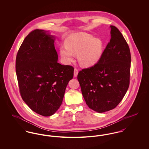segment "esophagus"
<instances>
[{
	"mask_svg": "<svg viewBox=\"0 0 149 149\" xmlns=\"http://www.w3.org/2000/svg\"><path fill=\"white\" fill-rule=\"evenodd\" d=\"M78 74V69L77 68H75L74 69V76L75 77H77Z\"/></svg>",
	"mask_w": 149,
	"mask_h": 149,
	"instance_id": "1",
	"label": "esophagus"
}]
</instances>
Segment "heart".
<instances>
[{
    "instance_id": "1",
    "label": "heart",
    "mask_w": 149,
    "mask_h": 149,
    "mask_svg": "<svg viewBox=\"0 0 149 149\" xmlns=\"http://www.w3.org/2000/svg\"><path fill=\"white\" fill-rule=\"evenodd\" d=\"M66 45L60 47L61 56L67 63L74 59V54H78V61L84 67H91L97 64L103 51V44L98 38L85 33H78L69 36Z\"/></svg>"
}]
</instances>
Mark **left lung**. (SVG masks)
<instances>
[{"instance_id": "8db88e82", "label": "left lung", "mask_w": 149, "mask_h": 149, "mask_svg": "<svg viewBox=\"0 0 149 149\" xmlns=\"http://www.w3.org/2000/svg\"><path fill=\"white\" fill-rule=\"evenodd\" d=\"M110 41L97 64L79 72L78 80L88 106L98 113L115 108L127 91L131 53L119 29L110 26Z\"/></svg>"}]
</instances>
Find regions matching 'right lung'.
<instances>
[{"label":"right lung","mask_w":149,"mask_h":149,"mask_svg":"<svg viewBox=\"0 0 149 149\" xmlns=\"http://www.w3.org/2000/svg\"><path fill=\"white\" fill-rule=\"evenodd\" d=\"M54 37L42 29L31 31L17 52L15 71L23 101L43 116L55 113L62 104L74 68L57 62Z\"/></svg>","instance_id":"right-lung-1"}]
</instances>
